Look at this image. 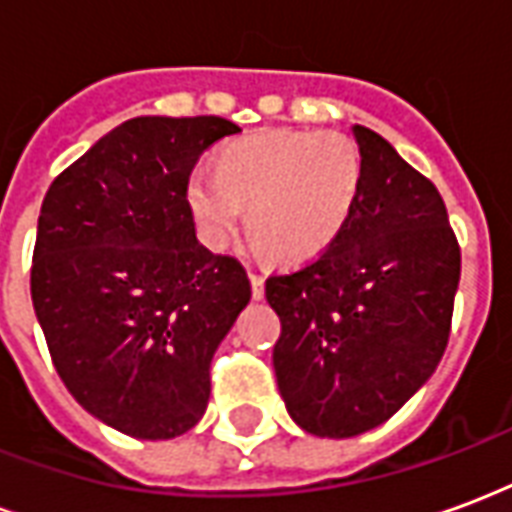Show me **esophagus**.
I'll list each match as a JSON object with an SVG mask.
<instances>
[{
  "instance_id": "esophagus-1",
  "label": "esophagus",
  "mask_w": 512,
  "mask_h": 512,
  "mask_svg": "<svg viewBox=\"0 0 512 512\" xmlns=\"http://www.w3.org/2000/svg\"><path fill=\"white\" fill-rule=\"evenodd\" d=\"M249 279H252V296H255V299H263V296H266V279H263V274H255V271H252Z\"/></svg>"
}]
</instances>
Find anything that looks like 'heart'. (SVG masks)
I'll return each mask as SVG.
<instances>
[{
    "mask_svg": "<svg viewBox=\"0 0 512 512\" xmlns=\"http://www.w3.org/2000/svg\"><path fill=\"white\" fill-rule=\"evenodd\" d=\"M362 150L337 131H266L227 145L216 175L186 186L202 244L222 249L241 222L279 263L310 260L332 244L362 189Z\"/></svg>",
    "mask_w": 512,
    "mask_h": 512,
    "instance_id": "1",
    "label": "heart"
}]
</instances>
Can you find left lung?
<instances>
[{
    "label": "left lung",
    "mask_w": 512,
    "mask_h": 512,
    "mask_svg": "<svg viewBox=\"0 0 512 512\" xmlns=\"http://www.w3.org/2000/svg\"><path fill=\"white\" fill-rule=\"evenodd\" d=\"M354 136L365 172L345 227L312 263L266 279L279 395L301 430L329 439L378 428L433 376L461 279L436 186L376 131Z\"/></svg>",
    "instance_id": "8db88e82"
}]
</instances>
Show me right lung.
<instances>
[{
    "label": "right lung",
    "mask_w": 512,
    "mask_h": 512,
    "mask_svg": "<svg viewBox=\"0 0 512 512\" xmlns=\"http://www.w3.org/2000/svg\"><path fill=\"white\" fill-rule=\"evenodd\" d=\"M224 117H134L43 197L32 304L79 406L134 439H175L208 408L211 359L249 299L244 266L197 241L186 186Z\"/></svg>",
    "instance_id": "obj_1"
}]
</instances>
